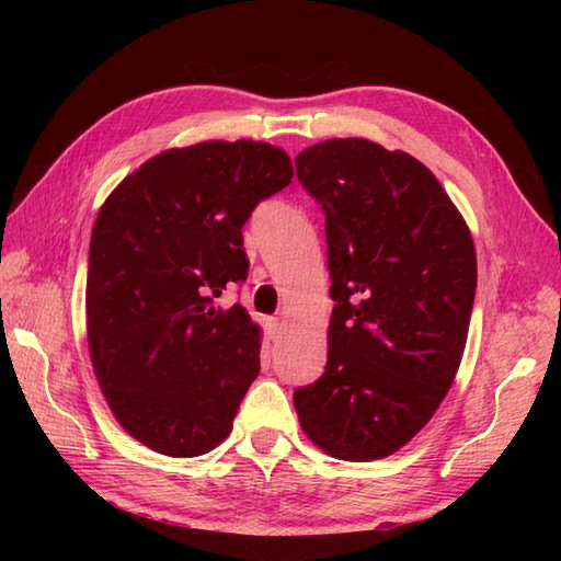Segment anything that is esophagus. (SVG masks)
<instances>
[{
  "instance_id": "obj_1",
  "label": "esophagus",
  "mask_w": 561,
  "mask_h": 561,
  "mask_svg": "<svg viewBox=\"0 0 561 561\" xmlns=\"http://www.w3.org/2000/svg\"><path fill=\"white\" fill-rule=\"evenodd\" d=\"M282 335V318H270V337L277 340Z\"/></svg>"
}]
</instances>
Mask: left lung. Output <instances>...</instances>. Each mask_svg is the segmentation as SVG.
Returning a JSON list of instances; mask_svg holds the SVG:
<instances>
[{"mask_svg":"<svg viewBox=\"0 0 561 561\" xmlns=\"http://www.w3.org/2000/svg\"><path fill=\"white\" fill-rule=\"evenodd\" d=\"M325 214L332 306L325 374L294 392L328 456L388 458L422 432L456 380L478 287L468 224L408 151L364 137L296 157Z\"/></svg>","mask_w":561,"mask_h":561,"instance_id":"8db88e82","label":"left lung"}]
</instances>
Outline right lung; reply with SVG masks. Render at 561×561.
<instances>
[{
    "label": "right lung",
    "mask_w": 561,
    "mask_h": 561,
    "mask_svg": "<svg viewBox=\"0 0 561 561\" xmlns=\"http://www.w3.org/2000/svg\"><path fill=\"white\" fill-rule=\"evenodd\" d=\"M289 153L267 141L209 139L165 149L117 185L93 224L87 337L93 374L125 432L171 458L231 434L260 371V325L241 304L243 224L291 183Z\"/></svg>",
    "instance_id": "add662e5"
}]
</instances>
